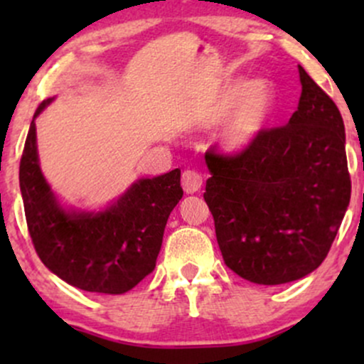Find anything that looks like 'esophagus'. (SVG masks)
<instances>
[{
  "mask_svg": "<svg viewBox=\"0 0 364 364\" xmlns=\"http://www.w3.org/2000/svg\"><path fill=\"white\" fill-rule=\"evenodd\" d=\"M202 174L196 173V171H191L188 169L183 173V178H181V186L183 190L186 191V193H196V191H200V188H202Z\"/></svg>",
  "mask_w": 364,
  "mask_h": 364,
  "instance_id": "1",
  "label": "esophagus"
}]
</instances>
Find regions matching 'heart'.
<instances>
[{"mask_svg":"<svg viewBox=\"0 0 364 364\" xmlns=\"http://www.w3.org/2000/svg\"><path fill=\"white\" fill-rule=\"evenodd\" d=\"M229 102L214 133V141L225 154H240L250 149L265 132L272 118L275 99L262 82L241 87Z\"/></svg>","mask_w":364,"mask_h":364,"instance_id":"1","label":"heart"}]
</instances>
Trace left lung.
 Segmentation results:
<instances>
[{"instance_id":"1","label":"left lung","mask_w":364,"mask_h":364,"mask_svg":"<svg viewBox=\"0 0 364 364\" xmlns=\"http://www.w3.org/2000/svg\"><path fill=\"white\" fill-rule=\"evenodd\" d=\"M301 97L286 127L232 157L207 152L205 198L225 265L263 286L318 269L350 200L344 121L298 66Z\"/></svg>"}]
</instances>
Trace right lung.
I'll list each match as a JSON object with an SVG mask.
<instances>
[{
  "mask_svg": "<svg viewBox=\"0 0 364 364\" xmlns=\"http://www.w3.org/2000/svg\"><path fill=\"white\" fill-rule=\"evenodd\" d=\"M37 107L20 161L25 219L39 258L82 291L123 294L156 269L169 214L183 196L181 171L140 178L101 210L68 208L46 181L37 154Z\"/></svg>",
  "mask_w": 364,
  "mask_h": 364,
  "instance_id": "right-lung-1",
  "label": "right lung"
}]
</instances>
